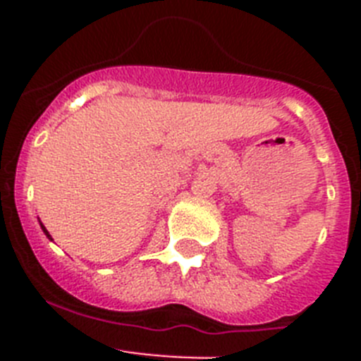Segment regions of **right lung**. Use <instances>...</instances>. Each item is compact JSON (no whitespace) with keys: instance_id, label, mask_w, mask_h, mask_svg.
Returning a JSON list of instances; mask_svg holds the SVG:
<instances>
[{"instance_id":"obj_1","label":"right lung","mask_w":361,"mask_h":361,"mask_svg":"<svg viewBox=\"0 0 361 361\" xmlns=\"http://www.w3.org/2000/svg\"><path fill=\"white\" fill-rule=\"evenodd\" d=\"M41 228H43V226H41ZM43 231H44V235H47V237H49V238H50V235H49V231H47V229H44V228H43Z\"/></svg>"}]
</instances>
